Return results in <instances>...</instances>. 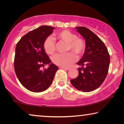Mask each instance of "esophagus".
Segmentation results:
<instances>
[{
	"label": "esophagus",
	"mask_w": 124,
	"mask_h": 124,
	"mask_svg": "<svg viewBox=\"0 0 124 124\" xmlns=\"http://www.w3.org/2000/svg\"><path fill=\"white\" fill-rule=\"evenodd\" d=\"M60 68H62V69H64V70H70V68H66V67H60Z\"/></svg>",
	"instance_id": "obj_1"
}]
</instances>
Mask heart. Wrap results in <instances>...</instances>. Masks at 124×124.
<instances>
[{
    "label": "heart",
    "instance_id": "b5f03b06",
    "mask_svg": "<svg viewBox=\"0 0 124 124\" xmlns=\"http://www.w3.org/2000/svg\"><path fill=\"white\" fill-rule=\"evenodd\" d=\"M60 41L68 43V50H72L75 54H81L85 49V43L83 39L78 38L74 33L68 30H64L54 34ZM44 47L47 54H51L56 49L55 41L52 37H49L45 40ZM77 60V57L72 52L65 54H57L52 57L54 64L61 67H67L70 66Z\"/></svg>",
    "mask_w": 124,
    "mask_h": 124
}]
</instances>
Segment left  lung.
<instances>
[{
	"label": "left lung",
	"mask_w": 124,
	"mask_h": 124,
	"mask_svg": "<svg viewBox=\"0 0 124 124\" xmlns=\"http://www.w3.org/2000/svg\"><path fill=\"white\" fill-rule=\"evenodd\" d=\"M77 31L85 41L82 58L77 63L78 77L70 80L75 88L83 92H90L101 85L108 74L110 56L104 44L99 37L85 27H76Z\"/></svg>",
	"instance_id": "1"
}]
</instances>
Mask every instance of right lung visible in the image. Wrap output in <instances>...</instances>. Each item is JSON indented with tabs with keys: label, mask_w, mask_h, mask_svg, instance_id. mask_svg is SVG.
Segmentation results:
<instances>
[{
	"label": "right lung",
	"mask_w": 124,
	"mask_h": 124,
	"mask_svg": "<svg viewBox=\"0 0 124 124\" xmlns=\"http://www.w3.org/2000/svg\"><path fill=\"white\" fill-rule=\"evenodd\" d=\"M54 28L41 26L27 33L16 46L14 68L21 84L29 91L40 92L51 85L58 67L53 63L44 47L45 40ZM49 64L44 70L41 66Z\"/></svg>",
	"instance_id": "obj_1"
}]
</instances>
